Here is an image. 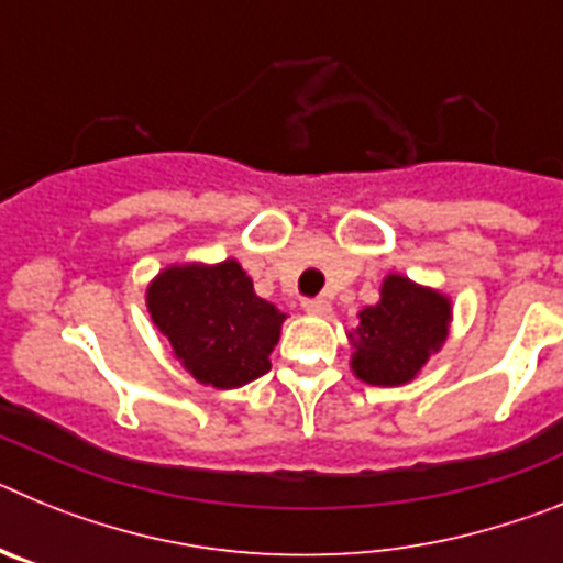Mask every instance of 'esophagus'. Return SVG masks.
I'll return each mask as SVG.
<instances>
[{"mask_svg": "<svg viewBox=\"0 0 563 563\" xmlns=\"http://www.w3.org/2000/svg\"><path fill=\"white\" fill-rule=\"evenodd\" d=\"M301 307H305V312H310V316H327V312H330V301H327V298H307Z\"/></svg>", "mask_w": 563, "mask_h": 563, "instance_id": "obj_1", "label": "esophagus"}]
</instances>
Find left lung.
<instances>
[{
    "label": "left lung",
    "instance_id": "left-lung-1",
    "mask_svg": "<svg viewBox=\"0 0 563 563\" xmlns=\"http://www.w3.org/2000/svg\"><path fill=\"white\" fill-rule=\"evenodd\" d=\"M451 321L454 307L445 292L389 273L377 305L363 307L350 332L352 375L369 386H406L442 350Z\"/></svg>",
    "mask_w": 563,
    "mask_h": 563
}]
</instances>
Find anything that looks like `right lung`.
Instances as JSON below:
<instances>
[{"label":"right lung","mask_w":563,"mask_h":563,"mask_svg":"<svg viewBox=\"0 0 563 563\" xmlns=\"http://www.w3.org/2000/svg\"><path fill=\"white\" fill-rule=\"evenodd\" d=\"M146 310L183 369L220 391L239 389L271 369L287 318L256 296L236 258L166 265L148 282Z\"/></svg>","instance_id":"obj_1"}]
</instances>
